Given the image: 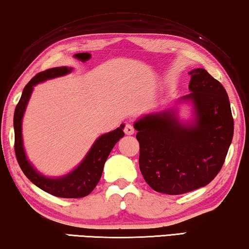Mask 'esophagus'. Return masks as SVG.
<instances>
[{"mask_svg": "<svg viewBox=\"0 0 249 249\" xmlns=\"http://www.w3.org/2000/svg\"><path fill=\"white\" fill-rule=\"evenodd\" d=\"M124 133L125 135H128V136H130V135H133V133H135V128L132 127L131 124H125V127H124Z\"/></svg>", "mask_w": 249, "mask_h": 249, "instance_id": "34e87169", "label": "esophagus"}]
</instances>
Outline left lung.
Listing matches in <instances>:
<instances>
[{"mask_svg": "<svg viewBox=\"0 0 249 249\" xmlns=\"http://www.w3.org/2000/svg\"><path fill=\"white\" fill-rule=\"evenodd\" d=\"M197 121L182 125L169 111L137 121L139 167L152 189L181 195L204 187L219 173L234 135L231 103L223 85L205 69L189 72Z\"/></svg>", "mask_w": 249, "mask_h": 249, "instance_id": "1", "label": "left lung"}]
</instances>
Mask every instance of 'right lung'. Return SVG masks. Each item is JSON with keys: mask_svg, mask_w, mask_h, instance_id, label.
I'll return each instance as SVG.
<instances>
[{"mask_svg": "<svg viewBox=\"0 0 249 249\" xmlns=\"http://www.w3.org/2000/svg\"><path fill=\"white\" fill-rule=\"evenodd\" d=\"M70 71L71 69L67 67L48 69V70L34 75L28 85L24 87L20 101L15 107L14 111V151L23 173L40 189L60 198H82L88 196L98 185L107 158L111 152L114 144L119 141L120 138L124 136V130H122L124 125L99 137L92 148L90 149L89 154L79 164L78 168H75L71 174L58 179L45 178L37 174L26 159L22 143V118L30 95L32 93L33 87L44 80L64 75Z\"/></svg>", "mask_w": 249, "mask_h": 249, "instance_id": "right-lung-1", "label": "right lung"}]
</instances>
